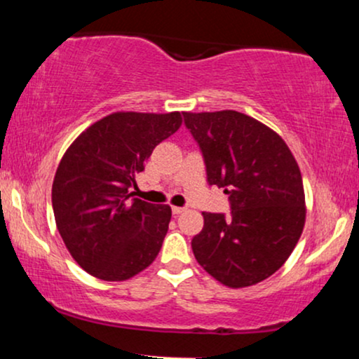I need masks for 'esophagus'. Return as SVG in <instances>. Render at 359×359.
<instances>
[{
	"label": "esophagus",
	"mask_w": 359,
	"mask_h": 359,
	"mask_svg": "<svg viewBox=\"0 0 359 359\" xmlns=\"http://www.w3.org/2000/svg\"><path fill=\"white\" fill-rule=\"evenodd\" d=\"M185 211V208H179V205H174V208H172V212L175 214V216H179V214H182Z\"/></svg>",
	"instance_id": "obj_1"
}]
</instances>
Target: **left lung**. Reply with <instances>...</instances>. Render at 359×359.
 I'll list each match as a JSON object with an SVG mask.
<instances>
[{"label": "left lung", "instance_id": "1", "mask_svg": "<svg viewBox=\"0 0 359 359\" xmlns=\"http://www.w3.org/2000/svg\"><path fill=\"white\" fill-rule=\"evenodd\" d=\"M203 154L209 185L224 189L231 212H203L192 238L199 265L224 285L250 287L273 275L306 222L302 175L282 138L238 111L184 113Z\"/></svg>", "mask_w": 359, "mask_h": 359}]
</instances>
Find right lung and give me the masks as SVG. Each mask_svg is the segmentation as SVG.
Returning <instances> with one entry per match:
<instances>
[{
	"mask_svg": "<svg viewBox=\"0 0 359 359\" xmlns=\"http://www.w3.org/2000/svg\"><path fill=\"white\" fill-rule=\"evenodd\" d=\"M180 113H113L82 131L57 167L52 208L72 258L93 277L119 282L145 270L168 231L172 209L135 197L137 177Z\"/></svg>",
	"mask_w": 359,
	"mask_h": 359,
	"instance_id": "right-lung-1",
	"label": "right lung"
}]
</instances>
